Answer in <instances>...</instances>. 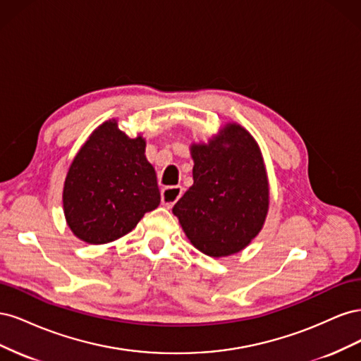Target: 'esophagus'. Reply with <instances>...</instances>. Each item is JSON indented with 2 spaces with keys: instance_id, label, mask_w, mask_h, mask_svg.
I'll list each match as a JSON object with an SVG mask.
<instances>
[{
  "instance_id": "1",
  "label": "esophagus",
  "mask_w": 361,
  "mask_h": 361,
  "mask_svg": "<svg viewBox=\"0 0 361 361\" xmlns=\"http://www.w3.org/2000/svg\"><path fill=\"white\" fill-rule=\"evenodd\" d=\"M180 195H182V187H170V188L162 190L161 192L162 204L170 209V207H173V204L180 199Z\"/></svg>"
}]
</instances>
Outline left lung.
Masks as SVG:
<instances>
[{"label":"left lung","instance_id":"obj_1","mask_svg":"<svg viewBox=\"0 0 361 361\" xmlns=\"http://www.w3.org/2000/svg\"><path fill=\"white\" fill-rule=\"evenodd\" d=\"M194 183L173 214L202 253L221 257L245 248L264 226L269 192L259 146L228 125L209 145H192Z\"/></svg>","mask_w":361,"mask_h":361}]
</instances>
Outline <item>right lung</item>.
<instances>
[{
	"mask_svg": "<svg viewBox=\"0 0 361 361\" xmlns=\"http://www.w3.org/2000/svg\"><path fill=\"white\" fill-rule=\"evenodd\" d=\"M145 149L143 138H129L116 122H105L75 157L63 207L71 231L82 241L111 243L157 209L161 194Z\"/></svg>",
	"mask_w": 361,
	"mask_h": 361,
	"instance_id": "obj_1",
	"label": "right lung"
}]
</instances>
